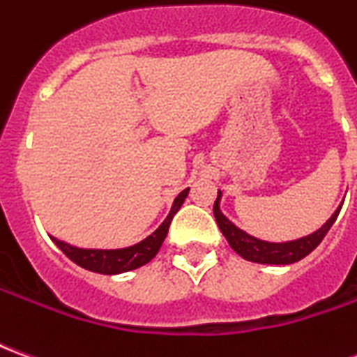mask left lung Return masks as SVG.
<instances>
[{
  "label": "left lung",
  "mask_w": 357,
  "mask_h": 357,
  "mask_svg": "<svg viewBox=\"0 0 357 357\" xmlns=\"http://www.w3.org/2000/svg\"><path fill=\"white\" fill-rule=\"evenodd\" d=\"M220 191H218V199L214 202V216H216L218 227L220 231L224 233V237L229 243V247L237 252L239 256H243L248 262L256 264H294L302 260L304 256H307L312 250H314L319 243L323 241V237L327 235V231L331 229V225L335 224V220L338 218V212L342 206H338L335 210V214L321 225V229H317L312 235H306L302 239L296 241H287V243H268V241H260L256 237H250L248 233H245L243 229H239L237 225H233L227 218L220 212Z\"/></svg>",
  "instance_id": "1"
}]
</instances>
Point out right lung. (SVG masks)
<instances>
[{"instance_id":"obj_1","label":"right lung","mask_w":357,"mask_h":357,"mask_svg":"<svg viewBox=\"0 0 357 357\" xmlns=\"http://www.w3.org/2000/svg\"><path fill=\"white\" fill-rule=\"evenodd\" d=\"M189 187L183 189L181 193L176 197V201L172 204L170 214L166 216L162 224L158 225L155 233H151L147 239H143L137 245L126 248H114V250H99V248H78L63 243V241L51 237L53 243L57 245L63 252H65L74 264H78L80 268L95 271V273H102V275H116V273H124V271H132L135 268H141L147 262H151L158 252V248L162 247L164 239L168 235V227L172 224V218L176 216V212L181 208V204L185 201Z\"/></svg>"}]
</instances>
